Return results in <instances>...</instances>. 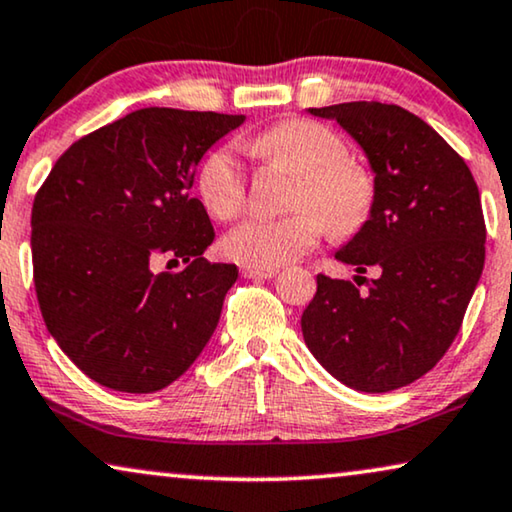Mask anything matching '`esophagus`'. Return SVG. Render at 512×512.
Listing matches in <instances>:
<instances>
[{
	"label": "esophagus",
	"instance_id": "obj_1",
	"mask_svg": "<svg viewBox=\"0 0 512 512\" xmlns=\"http://www.w3.org/2000/svg\"><path fill=\"white\" fill-rule=\"evenodd\" d=\"M241 273H243V278L266 280V278H273V276H276L278 269H255V266H243Z\"/></svg>",
	"mask_w": 512,
	"mask_h": 512
}]
</instances>
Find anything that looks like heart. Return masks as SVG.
Wrapping results in <instances>:
<instances>
[{
    "label": "heart",
    "mask_w": 512,
    "mask_h": 512,
    "mask_svg": "<svg viewBox=\"0 0 512 512\" xmlns=\"http://www.w3.org/2000/svg\"><path fill=\"white\" fill-rule=\"evenodd\" d=\"M259 160L297 176L285 218H250L232 229L222 250L234 262L255 269H276L301 257L320 239L322 227L334 236H350L369 218L376 185L371 171L345 153L341 136L313 120H283L250 141ZM199 197L220 220L246 206V178L232 148H220L201 164Z\"/></svg>",
    "instance_id": "b5f03b06"
}]
</instances>
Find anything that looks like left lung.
<instances>
[{
    "label": "left lung",
    "instance_id": "obj_1",
    "mask_svg": "<svg viewBox=\"0 0 512 512\" xmlns=\"http://www.w3.org/2000/svg\"><path fill=\"white\" fill-rule=\"evenodd\" d=\"M362 148L376 185L369 218L336 259L355 278L318 276L301 315L313 357L343 385L392 392L434 369L462 327L485 266V218L466 162L436 129L380 102L308 109Z\"/></svg>",
    "mask_w": 512,
    "mask_h": 512
}]
</instances>
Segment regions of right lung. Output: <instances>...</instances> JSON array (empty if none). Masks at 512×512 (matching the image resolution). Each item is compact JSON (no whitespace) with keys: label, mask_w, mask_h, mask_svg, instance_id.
I'll return each instance as SVG.
<instances>
[{"label":"right lung","mask_w":512,"mask_h":512,"mask_svg":"<svg viewBox=\"0 0 512 512\" xmlns=\"http://www.w3.org/2000/svg\"><path fill=\"white\" fill-rule=\"evenodd\" d=\"M243 115L141 109L76 141L34 199V285L50 336L95 383L150 394L218 327L236 264L208 262L213 225L190 197L206 150ZM160 256L186 266L155 274Z\"/></svg>","instance_id":"right-lung-1"}]
</instances>
